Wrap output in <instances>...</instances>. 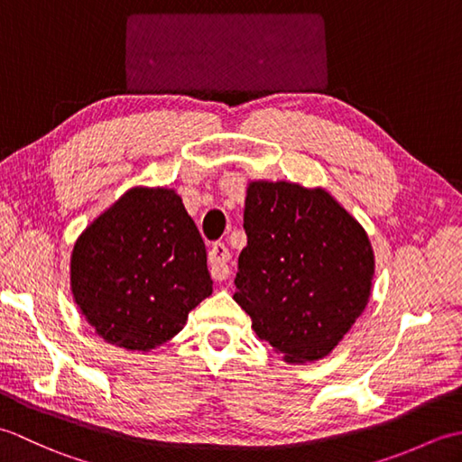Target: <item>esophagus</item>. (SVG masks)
<instances>
[{
	"mask_svg": "<svg viewBox=\"0 0 462 462\" xmlns=\"http://www.w3.org/2000/svg\"><path fill=\"white\" fill-rule=\"evenodd\" d=\"M228 260H230L228 248H226L224 244H220V242L212 244L210 250H208V263H210V273H212V278L216 282H224L226 278L230 276Z\"/></svg>",
	"mask_w": 462,
	"mask_h": 462,
	"instance_id": "1",
	"label": "esophagus"
}]
</instances>
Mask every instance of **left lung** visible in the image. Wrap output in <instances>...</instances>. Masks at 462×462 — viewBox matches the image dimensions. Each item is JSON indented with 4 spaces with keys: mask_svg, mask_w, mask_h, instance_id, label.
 I'll list each match as a JSON object with an SVG mask.
<instances>
[{
    "mask_svg": "<svg viewBox=\"0 0 462 462\" xmlns=\"http://www.w3.org/2000/svg\"><path fill=\"white\" fill-rule=\"evenodd\" d=\"M248 244L236 300L288 363L323 359L365 310L375 276L367 232L333 196L288 180H250Z\"/></svg>",
    "mask_w": 462,
    "mask_h": 462,
    "instance_id": "obj_1",
    "label": "left lung"
}]
</instances>
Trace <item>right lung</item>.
Instances as JSON below:
<instances>
[{
    "instance_id": "right-lung-1",
    "label": "right lung",
    "mask_w": 462,
    "mask_h": 462,
    "mask_svg": "<svg viewBox=\"0 0 462 462\" xmlns=\"http://www.w3.org/2000/svg\"><path fill=\"white\" fill-rule=\"evenodd\" d=\"M71 293L111 346L149 353L172 339L212 293L204 240L166 186H133L77 238Z\"/></svg>"
}]
</instances>
